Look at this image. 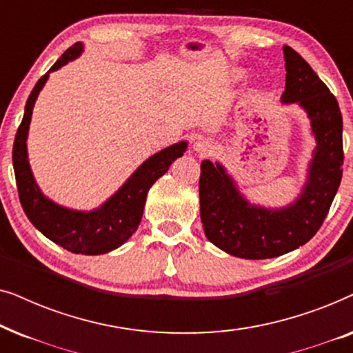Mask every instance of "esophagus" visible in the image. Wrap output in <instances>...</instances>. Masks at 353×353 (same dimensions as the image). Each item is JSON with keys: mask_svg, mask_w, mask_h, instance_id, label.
I'll return each mask as SVG.
<instances>
[{"mask_svg": "<svg viewBox=\"0 0 353 353\" xmlns=\"http://www.w3.org/2000/svg\"><path fill=\"white\" fill-rule=\"evenodd\" d=\"M192 149H194L197 154H209L212 149H214V144H212L209 138H202L201 137V138L196 139L194 144H192Z\"/></svg>", "mask_w": 353, "mask_h": 353, "instance_id": "esophagus-1", "label": "esophagus"}]
</instances>
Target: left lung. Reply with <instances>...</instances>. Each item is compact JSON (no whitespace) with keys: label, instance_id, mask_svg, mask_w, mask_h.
<instances>
[{"label":"left lung","instance_id":"left-lung-1","mask_svg":"<svg viewBox=\"0 0 353 353\" xmlns=\"http://www.w3.org/2000/svg\"><path fill=\"white\" fill-rule=\"evenodd\" d=\"M283 52L286 88L281 103H297L305 110L315 138L301 194L279 209L252 204L220 162L201 163V221L207 239L239 259H273L310 241L341 185L344 152L339 104L299 52L286 45Z\"/></svg>","mask_w":353,"mask_h":353}]
</instances>
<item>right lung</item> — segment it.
<instances>
[{
	"mask_svg": "<svg viewBox=\"0 0 353 353\" xmlns=\"http://www.w3.org/2000/svg\"><path fill=\"white\" fill-rule=\"evenodd\" d=\"M83 52V45L75 43L62 54L54 65L37 81L26 104L21 127L16 133L12 148V165L22 209L38 231L48 239L74 254L99 255L117 249L132 238L141 221L148 191L168 170L175 159L186 151L188 141L172 144L146 159L132 176L96 209L75 210L56 204L43 194L33 178L27 152V137L32 112L40 91L50 74L59 70L67 62L74 61Z\"/></svg>",
	"mask_w": 353,
	"mask_h": 353,
	"instance_id": "1",
	"label": "right lung"
}]
</instances>
